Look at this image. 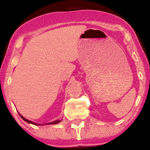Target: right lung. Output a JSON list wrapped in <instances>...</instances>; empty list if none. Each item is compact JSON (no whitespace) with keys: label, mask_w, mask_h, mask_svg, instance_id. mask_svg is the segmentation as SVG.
Returning <instances> with one entry per match:
<instances>
[{"label":"right lung","mask_w":150,"mask_h":150,"mask_svg":"<svg viewBox=\"0 0 150 150\" xmlns=\"http://www.w3.org/2000/svg\"><path fill=\"white\" fill-rule=\"evenodd\" d=\"M20 115V116L21 117V118L23 119V120H24L25 121V122H29V123H31V124H34V125H37V124H35V123H34L33 122H32V121H30V120H27V119L26 118H25L24 117H23L21 115V114H19ZM61 120H55V121H54V122H50V123H47L46 125H54V124H57V123H59L60 122V121Z\"/></svg>","instance_id":"add662e5"}]
</instances>
